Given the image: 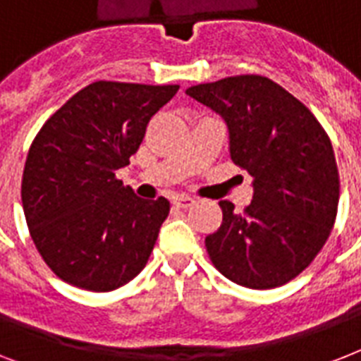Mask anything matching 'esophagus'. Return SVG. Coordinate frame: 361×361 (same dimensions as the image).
<instances>
[{"label": "esophagus", "mask_w": 361, "mask_h": 361, "mask_svg": "<svg viewBox=\"0 0 361 361\" xmlns=\"http://www.w3.org/2000/svg\"><path fill=\"white\" fill-rule=\"evenodd\" d=\"M174 204L176 206H178V208H191L192 204H195V198H191V197H178L174 200Z\"/></svg>", "instance_id": "34e87169"}]
</instances>
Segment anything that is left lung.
I'll use <instances>...</instances> for the list:
<instances>
[{
    "instance_id": "obj_1",
    "label": "left lung",
    "mask_w": 361,
    "mask_h": 361,
    "mask_svg": "<svg viewBox=\"0 0 361 361\" xmlns=\"http://www.w3.org/2000/svg\"><path fill=\"white\" fill-rule=\"evenodd\" d=\"M187 95L221 114L232 161L255 178L243 214L219 202L223 223L206 236L212 262L247 288L286 285L313 262L336 223L339 172L330 138L305 104L266 76H228Z\"/></svg>"
}]
</instances>
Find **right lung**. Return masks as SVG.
Returning a JSON list of instances; mask_svg holds the SVG:
<instances>
[{"mask_svg": "<svg viewBox=\"0 0 361 361\" xmlns=\"http://www.w3.org/2000/svg\"><path fill=\"white\" fill-rule=\"evenodd\" d=\"M180 86L93 82L31 142L22 206L31 240L59 279L92 292L127 285L146 266L170 202L142 200L116 178Z\"/></svg>", "mask_w": 361, "mask_h": 361, "instance_id": "obj_1", "label": "right lung"}]
</instances>
